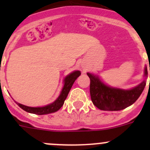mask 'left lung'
<instances>
[{"instance_id": "obj_1", "label": "left lung", "mask_w": 150, "mask_h": 150, "mask_svg": "<svg viewBox=\"0 0 150 150\" xmlns=\"http://www.w3.org/2000/svg\"><path fill=\"white\" fill-rule=\"evenodd\" d=\"M150 70V67H149ZM145 67L144 76L147 77ZM90 78V94L93 104L99 110L104 111H118L133 104L142 94L146 81L130 90L113 88L104 84L96 75L87 73Z\"/></svg>"}]
</instances>
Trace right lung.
<instances>
[{"label": "right lung", "instance_id": "add662e5", "mask_svg": "<svg viewBox=\"0 0 150 150\" xmlns=\"http://www.w3.org/2000/svg\"><path fill=\"white\" fill-rule=\"evenodd\" d=\"M81 75V72L80 71H75V72H72L69 75H68L64 79V85L63 87L62 91L61 93H60L59 96L57 98V100L52 104H50L48 105L45 106V107H30L28 106H25L23 104H21L17 103V105L19 107L24 110L25 111L28 112L30 113H33V114L36 115H46L49 114V113L54 112H57V110H59L64 104V101H65L67 96L68 93H69V91H70L71 88H72V85L75 80Z\"/></svg>", "mask_w": 150, "mask_h": 150}]
</instances>
